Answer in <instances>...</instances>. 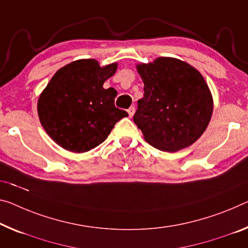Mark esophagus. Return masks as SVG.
Listing matches in <instances>:
<instances>
[{"label":"esophagus","mask_w":248,"mask_h":248,"mask_svg":"<svg viewBox=\"0 0 248 248\" xmlns=\"http://www.w3.org/2000/svg\"><path fill=\"white\" fill-rule=\"evenodd\" d=\"M127 113H128V116L129 117H133V115H134V113H135V108H134V106H131V108L127 109Z\"/></svg>","instance_id":"obj_1"}]
</instances>
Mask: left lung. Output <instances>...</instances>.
Wrapping results in <instances>:
<instances>
[{
  "label": "left lung",
  "instance_id": "1",
  "mask_svg": "<svg viewBox=\"0 0 248 248\" xmlns=\"http://www.w3.org/2000/svg\"><path fill=\"white\" fill-rule=\"evenodd\" d=\"M144 83L134 123L144 140L157 150L177 152L188 147L207 128L213 96L195 67L175 58H157L136 65Z\"/></svg>",
  "mask_w": 248,
  "mask_h": 248
}]
</instances>
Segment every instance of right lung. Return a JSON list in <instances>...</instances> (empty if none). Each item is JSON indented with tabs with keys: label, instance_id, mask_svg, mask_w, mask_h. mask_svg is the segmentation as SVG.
I'll return each instance as SVG.
<instances>
[{
	"label": "right lung",
	"instance_id": "add662e5",
	"mask_svg": "<svg viewBox=\"0 0 248 248\" xmlns=\"http://www.w3.org/2000/svg\"><path fill=\"white\" fill-rule=\"evenodd\" d=\"M117 63L100 66L94 59L74 61L53 75L37 101V114L48 136L62 148L84 153L108 139L128 114L115 108L117 92L103 84Z\"/></svg>",
	"mask_w": 248,
	"mask_h": 248
}]
</instances>
